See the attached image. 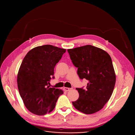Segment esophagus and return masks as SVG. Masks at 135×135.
<instances>
[{"label": "esophagus", "instance_id": "obj_1", "mask_svg": "<svg viewBox=\"0 0 135 135\" xmlns=\"http://www.w3.org/2000/svg\"><path fill=\"white\" fill-rule=\"evenodd\" d=\"M71 90V88H64V90L65 91V92H68V91H70Z\"/></svg>", "mask_w": 135, "mask_h": 135}]
</instances>
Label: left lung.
Returning a JSON list of instances; mask_svg holds the SVG:
<instances>
[{
  "mask_svg": "<svg viewBox=\"0 0 135 135\" xmlns=\"http://www.w3.org/2000/svg\"><path fill=\"white\" fill-rule=\"evenodd\" d=\"M80 79H86L85 89L76 88L79 98L72 102L77 110L86 114L97 113L108 101L115 84L111 58L104 50L92 45L68 49Z\"/></svg>",
  "mask_w": 135,
  "mask_h": 135,
  "instance_id": "obj_1",
  "label": "left lung"
}]
</instances>
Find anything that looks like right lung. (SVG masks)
Segmentation results:
<instances>
[{
    "instance_id": "add662e5",
    "label": "right lung",
    "mask_w": 135,
    "mask_h": 135,
    "mask_svg": "<svg viewBox=\"0 0 135 135\" xmlns=\"http://www.w3.org/2000/svg\"><path fill=\"white\" fill-rule=\"evenodd\" d=\"M65 52L66 49L52 45H43L30 50L22 60L18 73V88L31 113L44 115L55 107L63 91L49 88L48 84L55 77V67Z\"/></svg>"
}]
</instances>
